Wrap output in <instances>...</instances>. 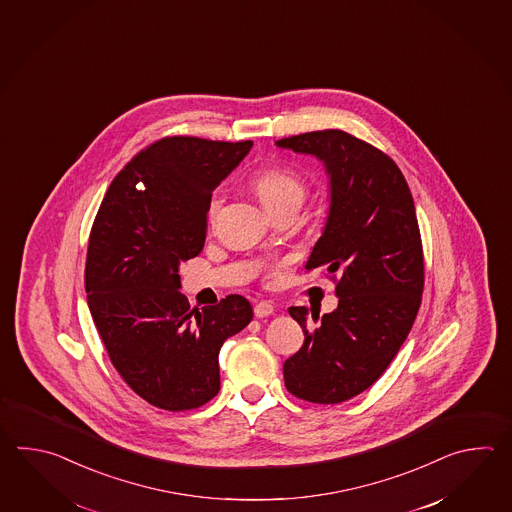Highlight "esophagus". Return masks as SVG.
I'll use <instances>...</instances> for the list:
<instances>
[{
	"label": "esophagus",
	"instance_id": "1",
	"mask_svg": "<svg viewBox=\"0 0 512 512\" xmlns=\"http://www.w3.org/2000/svg\"><path fill=\"white\" fill-rule=\"evenodd\" d=\"M274 313V305L271 302H260V304L254 305V315L258 318H265V316H271Z\"/></svg>",
	"mask_w": 512,
	"mask_h": 512
}]
</instances>
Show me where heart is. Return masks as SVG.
<instances>
[{
  "mask_svg": "<svg viewBox=\"0 0 512 512\" xmlns=\"http://www.w3.org/2000/svg\"><path fill=\"white\" fill-rule=\"evenodd\" d=\"M254 192L261 201V205L269 212L287 205H302L307 196V186L298 175L291 170L283 168H267L261 170L260 174L252 181ZM223 196L221 192H214L208 199V219L214 218L221 207Z\"/></svg>",
  "mask_w": 512,
  "mask_h": 512,
  "instance_id": "1",
  "label": "heart"
}]
</instances>
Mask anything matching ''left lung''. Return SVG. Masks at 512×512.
<instances>
[{"mask_svg":"<svg viewBox=\"0 0 512 512\" xmlns=\"http://www.w3.org/2000/svg\"><path fill=\"white\" fill-rule=\"evenodd\" d=\"M313 155L329 177L322 236L305 269L338 274V307L318 316L291 307L305 342L285 360L287 390L309 403L337 404L368 390L403 346L421 305L425 265L414 199L392 159L346 131H311L276 141Z\"/></svg>","mask_w":512,"mask_h":512,"instance_id":"8db88e82","label":"left lung"}]
</instances>
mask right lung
<instances>
[{
  "instance_id": "right-lung-1",
  "label": "right lung",
  "mask_w": 512,
  "mask_h": 512,
  "mask_svg": "<svg viewBox=\"0 0 512 512\" xmlns=\"http://www.w3.org/2000/svg\"><path fill=\"white\" fill-rule=\"evenodd\" d=\"M252 142L166 137L135 155L109 185L89 236L87 305L115 370L144 401L192 410L219 392V349L252 320L230 294L194 315L179 265L207 238L214 188Z\"/></svg>"
}]
</instances>
